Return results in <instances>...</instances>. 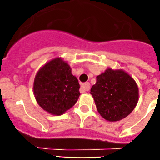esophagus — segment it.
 Instances as JSON below:
<instances>
[{
    "label": "esophagus",
    "mask_w": 160,
    "mask_h": 160,
    "mask_svg": "<svg viewBox=\"0 0 160 160\" xmlns=\"http://www.w3.org/2000/svg\"><path fill=\"white\" fill-rule=\"evenodd\" d=\"M90 83H84V84H82L81 86H80V91H81V92H86V91H88V90H90Z\"/></svg>",
    "instance_id": "34e87169"
}]
</instances>
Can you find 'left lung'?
I'll list each match as a JSON object with an SVG mask.
<instances>
[{"mask_svg": "<svg viewBox=\"0 0 160 160\" xmlns=\"http://www.w3.org/2000/svg\"><path fill=\"white\" fill-rule=\"evenodd\" d=\"M90 94L98 112L110 122L128 116L139 100V88L134 79L123 70L110 68L96 77Z\"/></svg>", "mask_w": 160, "mask_h": 160, "instance_id": "1", "label": "left lung"}]
</instances>
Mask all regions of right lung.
<instances>
[{
    "label": "right lung",
    "instance_id": "right-lung-1",
    "mask_svg": "<svg viewBox=\"0 0 160 160\" xmlns=\"http://www.w3.org/2000/svg\"><path fill=\"white\" fill-rule=\"evenodd\" d=\"M33 90L38 105L54 115H60L70 109L80 95L77 78L61 58L51 60L38 70Z\"/></svg>",
    "mask_w": 160,
    "mask_h": 160
}]
</instances>
